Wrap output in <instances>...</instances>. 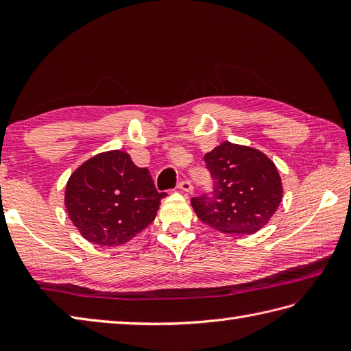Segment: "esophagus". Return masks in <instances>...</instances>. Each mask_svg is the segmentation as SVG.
<instances>
[{"label":"esophagus","mask_w":351,"mask_h":351,"mask_svg":"<svg viewBox=\"0 0 351 351\" xmlns=\"http://www.w3.org/2000/svg\"><path fill=\"white\" fill-rule=\"evenodd\" d=\"M178 189L182 190L184 193H189V195H191L193 193V185L189 181H181L180 184H178Z\"/></svg>","instance_id":"obj_1"}]
</instances>
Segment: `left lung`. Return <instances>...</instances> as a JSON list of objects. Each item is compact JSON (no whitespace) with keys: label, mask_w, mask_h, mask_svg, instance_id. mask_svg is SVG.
Here are the masks:
<instances>
[{"label":"left lung","mask_w":351,"mask_h":351,"mask_svg":"<svg viewBox=\"0 0 351 351\" xmlns=\"http://www.w3.org/2000/svg\"><path fill=\"white\" fill-rule=\"evenodd\" d=\"M214 178V196L191 199L205 225L223 234L263 229L282 202V180L274 162L255 147L223 141L205 155Z\"/></svg>","instance_id":"1"}]
</instances>
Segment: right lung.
<instances>
[{
	"instance_id": "add662e5",
	"label": "right lung",
	"mask_w": 351,
	"mask_h": 351,
	"mask_svg": "<svg viewBox=\"0 0 351 351\" xmlns=\"http://www.w3.org/2000/svg\"><path fill=\"white\" fill-rule=\"evenodd\" d=\"M166 193L155 189L147 169L128 152L107 151L73 170L64 206L81 237L98 245H122L154 221Z\"/></svg>"
}]
</instances>
